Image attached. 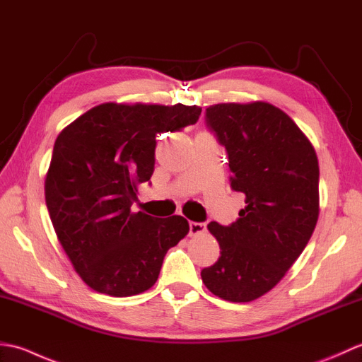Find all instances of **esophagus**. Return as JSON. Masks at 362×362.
I'll list each match as a JSON object with an SVG mask.
<instances>
[{
  "label": "esophagus",
  "instance_id": "1",
  "mask_svg": "<svg viewBox=\"0 0 362 362\" xmlns=\"http://www.w3.org/2000/svg\"><path fill=\"white\" fill-rule=\"evenodd\" d=\"M205 230H206V227H205V224H202V222H193V221L189 222V235L191 236L201 235L205 232Z\"/></svg>",
  "mask_w": 362,
  "mask_h": 362
}]
</instances>
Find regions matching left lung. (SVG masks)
Here are the masks:
<instances>
[{"mask_svg": "<svg viewBox=\"0 0 362 362\" xmlns=\"http://www.w3.org/2000/svg\"><path fill=\"white\" fill-rule=\"evenodd\" d=\"M205 117L226 146L232 188L245 206L232 226H206L221 257L201 276L214 296L252 302L283 279L317 224V156L296 122L269 103L214 104Z\"/></svg>", "mask_w": 362, "mask_h": 362, "instance_id": "8db88e82", "label": "left lung"}]
</instances>
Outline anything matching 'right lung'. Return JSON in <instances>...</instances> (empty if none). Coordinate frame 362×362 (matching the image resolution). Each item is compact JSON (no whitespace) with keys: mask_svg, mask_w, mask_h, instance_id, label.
<instances>
[{"mask_svg":"<svg viewBox=\"0 0 362 362\" xmlns=\"http://www.w3.org/2000/svg\"><path fill=\"white\" fill-rule=\"evenodd\" d=\"M197 105L104 103L59 134L45 179L57 240L88 286L129 297L156 284L166 252L189 232L183 216L134 211L156 165V136L199 119Z\"/></svg>","mask_w":362,"mask_h":362,"instance_id":"add662e5","label":"right lung"}]
</instances>
